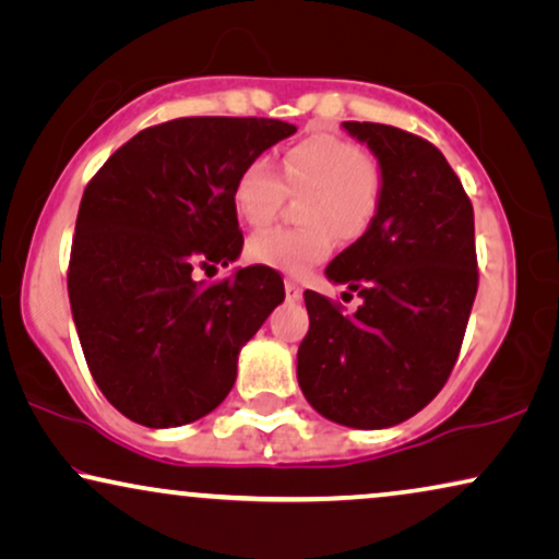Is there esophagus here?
<instances>
[{
  "label": "esophagus",
  "instance_id": "obj_1",
  "mask_svg": "<svg viewBox=\"0 0 559 559\" xmlns=\"http://www.w3.org/2000/svg\"><path fill=\"white\" fill-rule=\"evenodd\" d=\"M286 299L301 301V286L296 284V281H286Z\"/></svg>",
  "mask_w": 559,
  "mask_h": 559
}]
</instances>
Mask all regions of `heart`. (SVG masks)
Listing matches in <instances>:
<instances>
[{
    "instance_id": "obj_1",
    "label": "heart",
    "mask_w": 559,
    "mask_h": 559,
    "mask_svg": "<svg viewBox=\"0 0 559 559\" xmlns=\"http://www.w3.org/2000/svg\"><path fill=\"white\" fill-rule=\"evenodd\" d=\"M288 189L311 191L304 206V229H267L248 242V258L288 275H307L330 258L337 235L357 240L373 225L383 202V174L360 145L314 132L284 153ZM284 178L260 155L235 178L233 204L250 227L271 225L286 197Z\"/></svg>"
}]
</instances>
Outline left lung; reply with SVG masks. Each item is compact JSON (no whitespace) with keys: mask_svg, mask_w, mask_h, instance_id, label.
I'll return each instance as SVG.
<instances>
[{"mask_svg":"<svg viewBox=\"0 0 559 559\" xmlns=\"http://www.w3.org/2000/svg\"><path fill=\"white\" fill-rule=\"evenodd\" d=\"M342 128L376 155L383 202L324 271L360 296L355 314L304 292L309 332L296 378L324 419L385 429L421 412L457 360L478 292L473 204L427 140L376 122Z\"/></svg>","mask_w":559,"mask_h":559,"instance_id":"8db88e82","label":"left lung"}]
</instances>
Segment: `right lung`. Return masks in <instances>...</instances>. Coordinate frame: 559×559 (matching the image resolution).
Masks as SVG:
<instances>
[{
	"mask_svg": "<svg viewBox=\"0 0 559 559\" xmlns=\"http://www.w3.org/2000/svg\"><path fill=\"white\" fill-rule=\"evenodd\" d=\"M296 128L263 117H181L138 132L81 197L69 299L96 385L128 419L181 427L214 412L237 357L284 301L267 265L193 278L242 252L233 186Z\"/></svg>",
	"mask_w": 559,
	"mask_h": 559,
	"instance_id": "obj_1",
	"label": "right lung"
}]
</instances>
